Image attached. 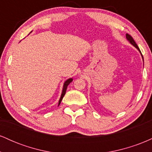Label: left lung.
<instances>
[{
  "instance_id": "obj_1",
  "label": "left lung",
  "mask_w": 152,
  "mask_h": 152,
  "mask_svg": "<svg viewBox=\"0 0 152 152\" xmlns=\"http://www.w3.org/2000/svg\"><path fill=\"white\" fill-rule=\"evenodd\" d=\"M126 39L128 40L130 42V43L131 44H132L133 45V46H134V47H136V48H137L138 49V50H139V52H140V53H141V55H142V58H143V61H144V58H143V56H142V53H141V51H140V50H139V47H138V46H137V43H136V42L135 41H134V40L133 39V38L132 37V36H130L129 34H126Z\"/></svg>"
}]
</instances>
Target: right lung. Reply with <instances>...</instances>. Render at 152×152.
Segmentation results:
<instances>
[{
  "label": "right lung",
  "instance_id": "obj_1",
  "mask_svg": "<svg viewBox=\"0 0 152 152\" xmlns=\"http://www.w3.org/2000/svg\"><path fill=\"white\" fill-rule=\"evenodd\" d=\"M72 81H73V78H69V79L66 80V81L65 82H64V86H63V90H62V94H61V98H60V99H59V102H58V106L60 105L62 99H63V98H64V95H65L66 91V89H67V87H68V86H69V83H70Z\"/></svg>",
  "mask_w": 152,
  "mask_h": 152
}]
</instances>
